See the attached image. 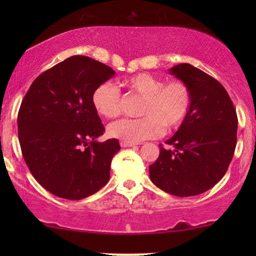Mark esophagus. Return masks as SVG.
<instances>
[{
	"label": "esophagus",
	"mask_w": 256,
	"mask_h": 256,
	"mask_svg": "<svg viewBox=\"0 0 256 256\" xmlns=\"http://www.w3.org/2000/svg\"><path fill=\"white\" fill-rule=\"evenodd\" d=\"M120 146L122 148H127V146H135L136 143H132V142H126V141H121Z\"/></svg>",
	"instance_id": "1"
}]
</instances>
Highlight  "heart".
Returning <instances> with one entry per match:
<instances>
[{
    "instance_id": "1",
    "label": "heart",
    "mask_w": 256,
    "mask_h": 256,
    "mask_svg": "<svg viewBox=\"0 0 256 256\" xmlns=\"http://www.w3.org/2000/svg\"><path fill=\"white\" fill-rule=\"evenodd\" d=\"M132 93L143 98L142 118H120L108 126V134L121 141L138 143L158 138L166 129L183 124L192 106V92L183 80L166 82L150 73H138L124 80ZM92 102L96 110L104 118H115L121 113V90L112 82L101 84L94 90Z\"/></svg>"
}]
</instances>
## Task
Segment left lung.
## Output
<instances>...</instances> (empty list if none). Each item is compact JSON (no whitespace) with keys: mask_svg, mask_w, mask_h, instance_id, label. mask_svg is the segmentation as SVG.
Segmentation results:
<instances>
[{"mask_svg":"<svg viewBox=\"0 0 256 256\" xmlns=\"http://www.w3.org/2000/svg\"><path fill=\"white\" fill-rule=\"evenodd\" d=\"M170 74L183 80L192 92L188 118L149 166L157 188L177 197L208 191L226 174L236 146L238 116L232 100L218 80L190 64H178Z\"/></svg>","mask_w":256,"mask_h":256,"instance_id":"obj_1","label":"left lung"}]
</instances>
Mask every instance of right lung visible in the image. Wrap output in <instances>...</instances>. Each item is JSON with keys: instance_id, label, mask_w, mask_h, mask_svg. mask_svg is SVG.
<instances>
[{"instance_id": "1", "label": "right lung", "mask_w": 256, "mask_h": 256, "mask_svg": "<svg viewBox=\"0 0 256 256\" xmlns=\"http://www.w3.org/2000/svg\"><path fill=\"white\" fill-rule=\"evenodd\" d=\"M115 71L72 56L38 76L20 104L17 126L23 158L38 183L57 197L79 200L110 180L116 138L98 142L104 127L93 106L98 86Z\"/></svg>"}]
</instances>
